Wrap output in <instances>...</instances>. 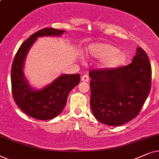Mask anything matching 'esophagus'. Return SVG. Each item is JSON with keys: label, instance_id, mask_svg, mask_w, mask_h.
I'll return each instance as SVG.
<instances>
[{"label": "esophagus", "instance_id": "34e87169", "mask_svg": "<svg viewBox=\"0 0 159 159\" xmlns=\"http://www.w3.org/2000/svg\"><path fill=\"white\" fill-rule=\"evenodd\" d=\"M81 81L84 82H89V78L87 75H84L81 77Z\"/></svg>", "mask_w": 159, "mask_h": 159}]
</instances>
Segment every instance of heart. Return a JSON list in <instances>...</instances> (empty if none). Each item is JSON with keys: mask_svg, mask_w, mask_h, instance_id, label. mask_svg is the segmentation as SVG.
I'll list each match as a JSON object with an SVG mask.
<instances>
[{"mask_svg": "<svg viewBox=\"0 0 159 159\" xmlns=\"http://www.w3.org/2000/svg\"><path fill=\"white\" fill-rule=\"evenodd\" d=\"M88 54L95 59H102V66L116 68L125 64L127 56L115 46L105 43H94L88 46Z\"/></svg>", "mask_w": 159, "mask_h": 159, "instance_id": "heart-1", "label": "heart"}]
</instances>
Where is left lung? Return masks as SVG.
<instances>
[{"label":"left lung","mask_w":159,"mask_h":159,"mask_svg":"<svg viewBox=\"0 0 159 159\" xmlns=\"http://www.w3.org/2000/svg\"><path fill=\"white\" fill-rule=\"evenodd\" d=\"M127 66L89 72L90 106L99 121L120 126L138 115L151 87V65L143 48Z\"/></svg>","instance_id":"8db88e82"}]
</instances>
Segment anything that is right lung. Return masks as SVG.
I'll use <instances>...</instances> for the list:
<instances>
[{"label": "right lung", "instance_id": "right-lung-1", "mask_svg": "<svg viewBox=\"0 0 159 159\" xmlns=\"http://www.w3.org/2000/svg\"><path fill=\"white\" fill-rule=\"evenodd\" d=\"M65 32L50 27L40 30L23 42L14 59L11 72L14 99L25 113L35 119H52L60 114L70 92L80 82L79 74H64L45 88L35 90L29 85L23 73L25 57L38 38L60 36Z\"/></svg>", "mask_w": 159, "mask_h": 159}]
</instances>
